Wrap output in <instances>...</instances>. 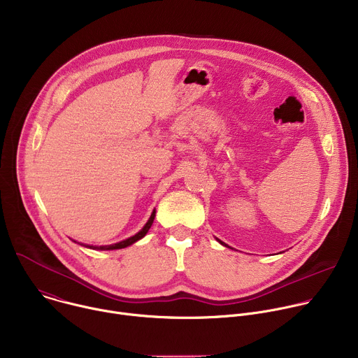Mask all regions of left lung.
<instances>
[{
	"mask_svg": "<svg viewBox=\"0 0 358 358\" xmlns=\"http://www.w3.org/2000/svg\"><path fill=\"white\" fill-rule=\"evenodd\" d=\"M218 242H220V243H222V245H224V246H228V245H225V243H224V242H221V241H220V239H218Z\"/></svg>",
	"mask_w": 358,
	"mask_h": 358,
	"instance_id": "obj_1",
	"label": "left lung"
}]
</instances>
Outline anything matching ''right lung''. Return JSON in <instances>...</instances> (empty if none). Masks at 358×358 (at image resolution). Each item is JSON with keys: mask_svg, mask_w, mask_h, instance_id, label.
Here are the masks:
<instances>
[{"mask_svg": "<svg viewBox=\"0 0 358 358\" xmlns=\"http://www.w3.org/2000/svg\"><path fill=\"white\" fill-rule=\"evenodd\" d=\"M155 217H156V211H152L151 217L148 218V221H147V224L143 227V229H141L140 232H137L136 235L130 236L129 239H124V241L117 242V243H115V245H106V246H87V248H92V249H100V250H112V249H122V248L130 246L131 243L137 242L138 239H141V238L148 232V229H150V227H151L152 221H155ZM80 245H82V243H80Z\"/></svg>", "mask_w": 358, "mask_h": 358, "instance_id": "right-lung-1", "label": "right lung"}]
</instances>
